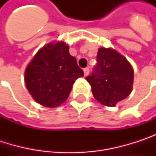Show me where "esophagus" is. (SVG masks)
<instances>
[{
  "mask_svg": "<svg viewBox=\"0 0 156 156\" xmlns=\"http://www.w3.org/2000/svg\"><path fill=\"white\" fill-rule=\"evenodd\" d=\"M88 74H89V69L88 68L84 69V75H85V77H87Z\"/></svg>",
  "mask_w": 156,
  "mask_h": 156,
  "instance_id": "obj_1",
  "label": "esophagus"
}]
</instances>
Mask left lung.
I'll use <instances>...</instances> for the list:
<instances>
[{"label": "left lung", "mask_w": 156, "mask_h": 156, "mask_svg": "<svg viewBox=\"0 0 156 156\" xmlns=\"http://www.w3.org/2000/svg\"><path fill=\"white\" fill-rule=\"evenodd\" d=\"M94 98L102 105L115 107L132 92L134 69L126 57L112 48H99L97 66L86 78Z\"/></svg>", "instance_id": "1"}]
</instances>
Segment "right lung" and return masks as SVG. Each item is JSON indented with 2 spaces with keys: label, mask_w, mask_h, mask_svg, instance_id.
<instances>
[{
  "label": "right lung",
  "mask_w": 156,
  "mask_h": 156,
  "mask_svg": "<svg viewBox=\"0 0 156 156\" xmlns=\"http://www.w3.org/2000/svg\"><path fill=\"white\" fill-rule=\"evenodd\" d=\"M64 41L49 42L39 49L25 69V84L33 99L56 108L69 98L76 79L84 76Z\"/></svg>",
  "instance_id": "obj_1"
}]
</instances>
